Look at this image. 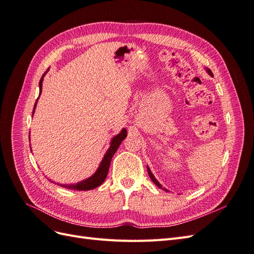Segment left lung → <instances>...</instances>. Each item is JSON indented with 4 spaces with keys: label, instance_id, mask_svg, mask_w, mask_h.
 <instances>
[{
    "label": "left lung",
    "instance_id": "1",
    "mask_svg": "<svg viewBox=\"0 0 254 254\" xmlns=\"http://www.w3.org/2000/svg\"><path fill=\"white\" fill-rule=\"evenodd\" d=\"M206 72H207V73H209V74H210L211 76H213V73H212V71L210 70V68H207V70H206ZM147 171H148V175H149V177H150V179L152 180V182H153V183H155L157 187H159V188H161V189H162V187H161V184H160V183H159V182L157 181V179L155 178V176H153V175L151 174V172H150V170H149V168H148V167H147Z\"/></svg>",
    "mask_w": 254,
    "mask_h": 254
}]
</instances>
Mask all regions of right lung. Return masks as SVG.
Masks as SVG:
<instances>
[{
  "mask_svg": "<svg viewBox=\"0 0 254 254\" xmlns=\"http://www.w3.org/2000/svg\"><path fill=\"white\" fill-rule=\"evenodd\" d=\"M43 77H44V75L42 76V78L40 79V82H39L40 94H41V92H42V80H43ZM38 98H39V97H38ZM37 101H38V99H37ZM37 101H36V104H35V107H34V111H35V108H36ZM34 111H33V114H34ZM126 136H127V130L124 128L118 135H115L113 137L112 141H111L110 148L108 149V151L106 152V155H105V157H104V159L102 161L101 165H99V167L97 168V171L95 172V174L93 176L90 177V178H88L86 180H83V181L77 183V184H59V186L64 187L65 189L77 190H93V189L101 186V184L105 181L107 175H108L109 166H110V162H111V159H112L113 155H114L115 152H117V150L120 147L122 141L124 140Z\"/></svg>",
  "mask_w": 254,
  "mask_h": 254,
  "instance_id": "obj_1",
  "label": "right lung"
}]
</instances>
